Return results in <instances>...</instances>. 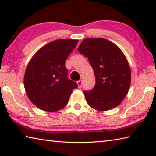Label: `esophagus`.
I'll return each instance as SVG.
<instances>
[{
    "mask_svg": "<svg viewBox=\"0 0 156 156\" xmlns=\"http://www.w3.org/2000/svg\"><path fill=\"white\" fill-rule=\"evenodd\" d=\"M77 83H78V87L79 88H81L82 87V80H78V82H77Z\"/></svg>",
    "mask_w": 156,
    "mask_h": 156,
    "instance_id": "34e87169",
    "label": "esophagus"
}]
</instances>
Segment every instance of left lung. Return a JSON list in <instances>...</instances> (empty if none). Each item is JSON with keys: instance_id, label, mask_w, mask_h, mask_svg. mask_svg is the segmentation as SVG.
Instances as JSON below:
<instances>
[{"instance_id": "1", "label": "left lung", "mask_w": 156, "mask_h": 156, "mask_svg": "<svg viewBox=\"0 0 156 156\" xmlns=\"http://www.w3.org/2000/svg\"><path fill=\"white\" fill-rule=\"evenodd\" d=\"M78 51L88 58L96 84L84 94L88 105L98 111L117 107L128 93L131 69L125 55L117 45L105 38H86Z\"/></svg>"}]
</instances>
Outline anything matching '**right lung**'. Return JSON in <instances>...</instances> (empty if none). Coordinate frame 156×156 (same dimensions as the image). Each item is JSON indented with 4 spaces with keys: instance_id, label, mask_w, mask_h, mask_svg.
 <instances>
[{
    "instance_id": "obj_1",
    "label": "right lung",
    "mask_w": 156,
    "mask_h": 156,
    "mask_svg": "<svg viewBox=\"0 0 156 156\" xmlns=\"http://www.w3.org/2000/svg\"><path fill=\"white\" fill-rule=\"evenodd\" d=\"M78 40L58 39L47 44L30 60L24 77L26 93L32 103L46 112L66 106L76 82L67 77L65 61Z\"/></svg>"
}]
</instances>
